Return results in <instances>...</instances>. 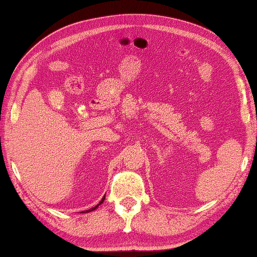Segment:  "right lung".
I'll return each mask as SVG.
<instances>
[{
    "label": "right lung",
    "mask_w": 257,
    "mask_h": 257,
    "mask_svg": "<svg viewBox=\"0 0 257 257\" xmlns=\"http://www.w3.org/2000/svg\"><path fill=\"white\" fill-rule=\"evenodd\" d=\"M104 199H105V195L103 196V197H102V200L100 201V203H98V204H96V206L95 207H93V208H90V209H88V210H86V211H82V212H90V211H93V210H95V209L98 207V206H100V204H102V203H103V201H104Z\"/></svg>",
    "instance_id": "1"
}]
</instances>
